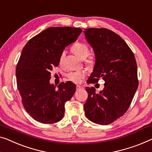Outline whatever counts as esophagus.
<instances>
[{"label":"esophagus","instance_id":"34e87169","mask_svg":"<svg viewBox=\"0 0 152 152\" xmlns=\"http://www.w3.org/2000/svg\"><path fill=\"white\" fill-rule=\"evenodd\" d=\"M83 89V87H82V86H80V85H77L76 86V89L77 90H80V89Z\"/></svg>","mask_w":152,"mask_h":152}]
</instances>
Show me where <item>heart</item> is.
I'll return each mask as SVG.
<instances>
[{
    "label": "heart",
    "mask_w": 152,
    "mask_h": 152,
    "mask_svg": "<svg viewBox=\"0 0 152 152\" xmlns=\"http://www.w3.org/2000/svg\"><path fill=\"white\" fill-rule=\"evenodd\" d=\"M72 51L74 52V54L78 56V58H80V59H85L86 58L85 63L87 65H91L92 64L93 62H94V57L93 56H88L89 53V48L88 46L85 43L83 42H76L74 44L72 47ZM65 56V52L63 51L61 53L59 57V61L61 63L63 60V58ZM85 74L83 72L80 71H77V72H70L68 74H67V78H68L70 80L72 81V82L75 83H79L82 80Z\"/></svg>",
    "instance_id": "obj_1"
}]
</instances>
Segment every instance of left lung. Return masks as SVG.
Here are the masks:
<instances>
[{
	"instance_id": "1",
	"label": "left lung",
	"mask_w": 152,
	"mask_h": 152,
	"mask_svg": "<svg viewBox=\"0 0 152 152\" xmlns=\"http://www.w3.org/2000/svg\"><path fill=\"white\" fill-rule=\"evenodd\" d=\"M87 42L94 49L96 64L87 83L104 80L99 94L95 88L86 87L88 93L84 104L88 119L99 125L113 123L128 110L139 85L137 65L134 53L125 41L109 29H85Z\"/></svg>"
}]
</instances>
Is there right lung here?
Wrapping results in <instances>:
<instances>
[{
    "label": "right lung",
    "mask_w": 152,
    "mask_h": 152,
    "mask_svg": "<svg viewBox=\"0 0 152 152\" xmlns=\"http://www.w3.org/2000/svg\"><path fill=\"white\" fill-rule=\"evenodd\" d=\"M80 28L50 27L26 43L18 61L17 87L26 111L36 121L53 124L61 120L65 104L76 91L72 82L61 83L58 89L50 84V71L59 65L63 50L75 42Z\"/></svg>",
    "instance_id": "right-lung-1"
}]
</instances>
